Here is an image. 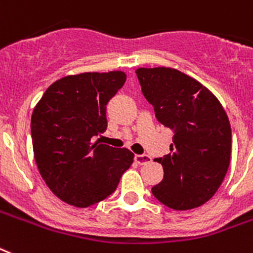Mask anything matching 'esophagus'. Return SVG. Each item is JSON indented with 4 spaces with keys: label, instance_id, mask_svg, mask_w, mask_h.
Returning a JSON list of instances; mask_svg holds the SVG:
<instances>
[{
    "label": "esophagus",
    "instance_id": "34e87169",
    "mask_svg": "<svg viewBox=\"0 0 253 253\" xmlns=\"http://www.w3.org/2000/svg\"><path fill=\"white\" fill-rule=\"evenodd\" d=\"M134 162L142 166V165H146V163H150L151 158L146 154H137L134 155Z\"/></svg>",
    "mask_w": 253,
    "mask_h": 253
}]
</instances>
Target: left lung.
Returning a JSON list of instances; mask_svg holds the SVG:
<instances>
[{
  "label": "left lung",
  "mask_w": 253,
  "mask_h": 253,
  "mask_svg": "<svg viewBox=\"0 0 253 253\" xmlns=\"http://www.w3.org/2000/svg\"><path fill=\"white\" fill-rule=\"evenodd\" d=\"M136 73L157 120L173 132L169 154L154 159L165 176L151 192L171 209L201 207L218 191L229 169V117L207 87L179 70L139 68Z\"/></svg>",
  "instance_id": "obj_1"
}]
</instances>
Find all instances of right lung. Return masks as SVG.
I'll list each match as a JSON object with an SVG mask.
<instances>
[{"label":"right lung","mask_w":253,"mask_h":253,"mask_svg":"<svg viewBox=\"0 0 253 253\" xmlns=\"http://www.w3.org/2000/svg\"><path fill=\"white\" fill-rule=\"evenodd\" d=\"M123 72L82 73L56 81L31 117L34 157L49 189L64 203L87 208L107 199L134 154L92 143L106 132V106L124 86Z\"/></svg>","instance_id":"add662e5"}]
</instances>
